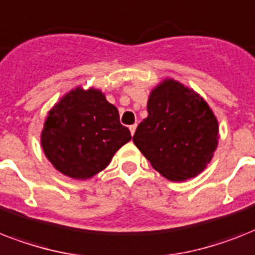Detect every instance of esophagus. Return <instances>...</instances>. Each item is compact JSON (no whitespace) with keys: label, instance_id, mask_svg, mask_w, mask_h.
I'll list each match as a JSON object with an SVG mask.
<instances>
[{"label":"esophagus","instance_id":"34e87169","mask_svg":"<svg viewBox=\"0 0 255 255\" xmlns=\"http://www.w3.org/2000/svg\"><path fill=\"white\" fill-rule=\"evenodd\" d=\"M136 127H137V126H136V124H132V126H129V131H131V134H132V136H133L134 131H136Z\"/></svg>","mask_w":255,"mask_h":255}]
</instances>
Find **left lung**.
<instances>
[{
	"instance_id": "obj_1",
	"label": "left lung",
	"mask_w": 255,
	"mask_h": 255,
	"mask_svg": "<svg viewBox=\"0 0 255 255\" xmlns=\"http://www.w3.org/2000/svg\"><path fill=\"white\" fill-rule=\"evenodd\" d=\"M148 117L134 145L154 170L173 182L200 174L219 144V123L208 103L179 81L165 78L149 94Z\"/></svg>"
}]
</instances>
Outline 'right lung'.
<instances>
[{"mask_svg":"<svg viewBox=\"0 0 255 255\" xmlns=\"http://www.w3.org/2000/svg\"><path fill=\"white\" fill-rule=\"evenodd\" d=\"M132 138L99 89L77 86L49 110L40 133L45 157L61 174L85 181L106 169Z\"/></svg>","mask_w":255,"mask_h":255,"instance_id":"obj_1","label":"right lung"}]
</instances>
